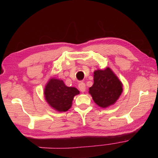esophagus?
<instances>
[{
  "instance_id": "esophagus-1",
  "label": "esophagus",
  "mask_w": 158,
  "mask_h": 158,
  "mask_svg": "<svg viewBox=\"0 0 158 158\" xmlns=\"http://www.w3.org/2000/svg\"><path fill=\"white\" fill-rule=\"evenodd\" d=\"M79 88L80 91H81V92H85L86 87H85V83H83V82L79 83Z\"/></svg>"
}]
</instances>
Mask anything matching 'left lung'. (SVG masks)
I'll return each instance as SVG.
<instances>
[{"mask_svg":"<svg viewBox=\"0 0 158 158\" xmlns=\"http://www.w3.org/2000/svg\"><path fill=\"white\" fill-rule=\"evenodd\" d=\"M122 83L111 69L97 70L94 73V84L89 93L97 105L106 108L113 105L122 94Z\"/></svg>","mask_w":158,"mask_h":158,"instance_id":"1","label":"left lung"}]
</instances>
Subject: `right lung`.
<instances>
[{
    "instance_id": "obj_1",
    "label": "right lung",
    "mask_w": 158,
    "mask_h": 158,
    "mask_svg": "<svg viewBox=\"0 0 158 158\" xmlns=\"http://www.w3.org/2000/svg\"><path fill=\"white\" fill-rule=\"evenodd\" d=\"M79 91L73 87H67L62 80L50 79L45 85L44 95L46 101L57 111L65 112L72 106L74 96Z\"/></svg>"
}]
</instances>
